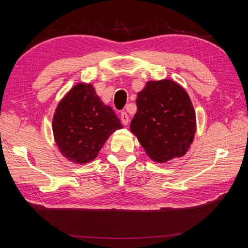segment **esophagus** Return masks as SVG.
<instances>
[{
    "instance_id": "esophagus-1",
    "label": "esophagus",
    "mask_w": 248,
    "mask_h": 248,
    "mask_svg": "<svg viewBox=\"0 0 248 248\" xmlns=\"http://www.w3.org/2000/svg\"><path fill=\"white\" fill-rule=\"evenodd\" d=\"M120 119H121V123H123V124L127 125L128 123H129V115L127 114V112H121L120 114Z\"/></svg>"
}]
</instances>
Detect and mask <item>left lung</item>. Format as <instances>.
Returning a JSON list of instances; mask_svg holds the SVG:
<instances>
[{
  "label": "left lung",
  "instance_id": "left-lung-1",
  "mask_svg": "<svg viewBox=\"0 0 248 248\" xmlns=\"http://www.w3.org/2000/svg\"><path fill=\"white\" fill-rule=\"evenodd\" d=\"M131 131L152 160L167 162L186 155L196 131L188 94L170 80L147 83L136 99Z\"/></svg>",
  "mask_w": 248,
  "mask_h": 248
}]
</instances>
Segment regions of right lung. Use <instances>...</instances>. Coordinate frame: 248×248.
Listing matches in <instances>:
<instances>
[{"label":"right lung","mask_w":248,"mask_h":248,"mask_svg":"<svg viewBox=\"0 0 248 248\" xmlns=\"http://www.w3.org/2000/svg\"><path fill=\"white\" fill-rule=\"evenodd\" d=\"M123 128L112 108L103 104L91 84H78L60 102L53 117L55 141L62 155L87 163L108 136Z\"/></svg>","instance_id":"add662e5"}]
</instances>
